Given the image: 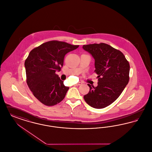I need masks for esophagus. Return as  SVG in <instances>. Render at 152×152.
Here are the masks:
<instances>
[{"label":"esophagus","instance_id":"1","mask_svg":"<svg viewBox=\"0 0 152 152\" xmlns=\"http://www.w3.org/2000/svg\"><path fill=\"white\" fill-rule=\"evenodd\" d=\"M82 84H83V83H82V82H79L78 83H77L76 86H81Z\"/></svg>","mask_w":152,"mask_h":152}]
</instances>
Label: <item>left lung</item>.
<instances>
[{"label":"left lung","mask_w":152,"mask_h":152,"mask_svg":"<svg viewBox=\"0 0 152 152\" xmlns=\"http://www.w3.org/2000/svg\"><path fill=\"white\" fill-rule=\"evenodd\" d=\"M85 51L94 58L96 87L88 84L89 92L84 96L87 104L96 109L105 108L123 92L129 80L130 65L123 53L107 44L84 45Z\"/></svg>","instance_id":"8db88e82"}]
</instances>
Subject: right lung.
Returning <instances> with one entry per match:
<instances>
[{"label": "right lung", "mask_w": 152, "mask_h": 152, "mask_svg": "<svg viewBox=\"0 0 152 152\" xmlns=\"http://www.w3.org/2000/svg\"><path fill=\"white\" fill-rule=\"evenodd\" d=\"M79 45L52 40L29 52L24 66L26 81L34 96L42 104L53 106L62 101L69 87H65L56 71H60L65 55Z\"/></svg>", "instance_id": "right-lung-1"}]
</instances>
